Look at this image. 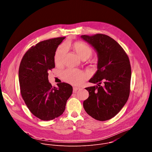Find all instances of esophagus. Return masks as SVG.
I'll list each match as a JSON object with an SVG mask.
<instances>
[{
	"label": "esophagus",
	"mask_w": 152,
	"mask_h": 152,
	"mask_svg": "<svg viewBox=\"0 0 152 152\" xmlns=\"http://www.w3.org/2000/svg\"><path fill=\"white\" fill-rule=\"evenodd\" d=\"M73 91H74V92H76V91H77L78 90H79L80 88L76 87V86H74V87L73 88Z\"/></svg>",
	"instance_id": "1"
}]
</instances>
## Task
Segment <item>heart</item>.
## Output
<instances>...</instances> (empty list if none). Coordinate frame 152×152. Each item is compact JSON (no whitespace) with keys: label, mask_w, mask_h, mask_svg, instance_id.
Instances as JSON below:
<instances>
[{"label":"heart","mask_w":152,"mask_h":152,"mask_svg":"<svg viewBox=\"0 0 152 152\" xmlns=\"http://www.w3.org/2000/svg\"><path fill=\"white\" fill-rule=\"evenodd\" d=\"M72 48L79 57L82 60L88 59L93 54V49L81 41L75 42L72 45ZM67 52V48L65 45H61L56 49L54 56L55 62L58 66L63 63L65 55ZM86 73L77 69H67L62 73V77L66 82L72 85H80L87 77Z\"/></svg>","instance_id":"obj_1"}]
</instances>
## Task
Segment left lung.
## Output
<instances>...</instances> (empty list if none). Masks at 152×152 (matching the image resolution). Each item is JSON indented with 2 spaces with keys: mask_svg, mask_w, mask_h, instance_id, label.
Instances as JSON below:
<instances>
[{
  "mask_svg": "<svg viewBox=\"0 0 152 152\" xmlns=\"http://www.w3.org/2000/svg\"><path fill=\"white\" fill-rule=\"evenodd\" d=\"M97 52V71L89 80L97 86L85 88L89 93L83 107L99 121L115 116L127 102L131 87V67L129 57L118 43L102 34L80 37Z\"/></svg>",
  "mask_w": 152,
  "mask_h": 152,
  "instance_id": "left-lung-1",
  "label": "left lung"
}]
</instances>
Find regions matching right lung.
I'll list each match as a JSON object with an SVG mask.
<instances>
[{"label": "right lung", "mask_w": 152, "mask_h": 152, "mask_svg": "<svg viewBox=\"0 0 152 152\" xmlns=\"http://www.w3.org/2000/svg\"><path fill=\"white\" fill-rule=\"evenodd\" d=\"M65 38L37 43L26 52L20 64L18 79L21 96L31 113L43 121L61 115L73 92L70 84L61 82L57 84L58 88L52 87L48 79V72L55 66V52Z\"/></svg>", "instance_id": "1"}]
</instances>
